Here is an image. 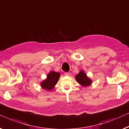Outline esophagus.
<instances>
[{"mask_svg": "<svg viewBox=\"0 0 129 129\" xmlns=\"http://www.w3.org/2000/svg\"><path fill=\"white\" fill-rule=\"evenodd\" d=\"M64 75L65 76H69V75H70V73H69V72H65Z\"/></svg>", "mask_w": 129, "mask_h": 129, "instance_id": "obj_1", "label": "esophagus"}]
</instances>
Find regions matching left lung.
Returning <instances> with one entry per match:
<instances>
[{"mask_svg":"<svg viewBox=\"0 0 129 129\" xmlns=\"http://www.w3.org/2000/svg\"><path fill=\"white\" fill-rule=\"evenodd\" d=\"M75 79L79 84L84 87L89 86L92 82V81L87 77L86 74L82 70H81L79 73L76 75Z\"/></svg>","mask_w":129,"mask_h":129,"instance_id":"obj_1","label":"left lung"}]
</instances>
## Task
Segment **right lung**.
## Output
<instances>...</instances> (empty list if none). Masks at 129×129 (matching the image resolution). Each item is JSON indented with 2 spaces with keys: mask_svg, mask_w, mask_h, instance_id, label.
Returning <instances> with one entry per match:
<instances>
[{
  "mask_svg": "<svg viewBox=\"0 0 129 129\" xmlns=\"http://www.w3.org/2000/svg\"><path fill=\"white\" fill-rule=\"evenodd\" d=\"M60 77V74L55 71H51L47 76V78L40 83L41 88L47 90H51L57 84Z\"/></svg>",
  "mask_w": 129,
  "mask_h": 129,
  "instance_id": "obj_1",
  "label": "right lung"
}]
</instances>
